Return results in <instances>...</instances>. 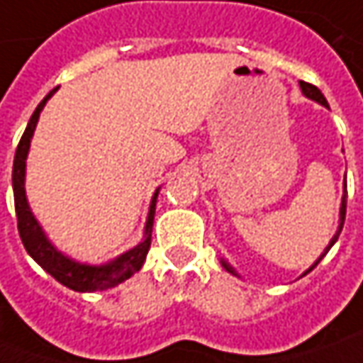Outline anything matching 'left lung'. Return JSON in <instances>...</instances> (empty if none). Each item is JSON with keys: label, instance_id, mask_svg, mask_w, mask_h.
Instances as JSON below:
<instances>
[{"label": "left lung", "instance_id": "left-lung-1", "mask_svg": "<svg viewBox=\"0 0 363 363\" xmlns=\"http://www.w3.org/2000/svg\"><path fill=\"white\" fill-rule=\"evenodd\" d=\"M301 91H303V94H305V96H309V99H313V101H317V103H321V105H323V106H328V101H325V96H323V94H321V91H319L317 86H313V84H309V82H303V80H301ZM345 196H347V191L343 194V200H342V212H340V214H342V222H340V230L335 232V236L331 238V242H329L328 250H329V248H331V246H333V244H335V240L340 238V232H342V228H343V220H345V203H347V200H345ZM328 250H325V252H323V255L319 257V260H321V258L328 255ZM319 260L315 262V264H313V267H311V269H309V271H313L315 267L319 264ZM222 264H224V267H226V269H228V271H230V272H234L230 269V267L226 264V262H222ZM309 271H307V272H309ZM307 272H305V274H307Z\"/></svg>", "mask_w": 363, "mask_h": 363}]
</instances>
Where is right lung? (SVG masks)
I'll return each instance as SVG.
<instances>
[{"label":"right lung","mask_w":363,"mask_h":363,"mask_svg":"<svg viewBox=\"0 0 363 363\" xmlns=\"http://www.w3.org/2000/svg\"><path fill=\"white\" fill-rule=\"evenodd\" d=\"M56 92L50 91L46 99L35 106L34 115L28 123L26 131L21 135L18 149H16V157H13V202H16V216H18V232H20L23 248L28 250V255L34 258L35 262L50 272L58 283L64 286L78 291V293H86V291H105L111 286L119 285L123 281H127L131 274L139 271L145 262L149 246H151V228H153V214H155V202H157V191L153 196V202L149 208V218L145 224V240L135 246L133 250L125 252L117 260L103 264V267H89V264H78L72 262L66 257H62L52 244L46 240L44 232L40 228V224L35 222V218L30 212V206L26 200V189H23V177H26V157H28V149H30V139L34 135L35 123L40 117V111L44 108L46 101Z\"/></svg>","instance_id":"1"}]
</instances>
